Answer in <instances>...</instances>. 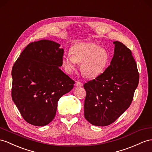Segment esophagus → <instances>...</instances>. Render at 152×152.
<instances>
[{
  "label": "esophagus",
  "mask_w": 152,
  "mask_h": 152,
  "mask_svg": "<svg viewBox=\"0 0 152 152\" xmlns=\"http://www.w3.org/2000/svg\"><path fill=\"white\" fill-rule=\"evenodd\" d=\"M76 86L77 87H81V86H83V83L81 82V81H77V82H76Z\"/></svg>",
  "instance_id": "1"
}]
</instances>
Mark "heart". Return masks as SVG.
Wrapping results in <instances>:
<instances>
[{"label":"heart","mask_w":152,"mask_h":152,"mask_svg":"<svg viewBox=\"0 0 152 152\" xmlns=\"http://www.w3.org/2000/svg\"><path fill=\"white\" fill-rule=\"evenodd\" d=\"M71 53L65 54L62 59L65 71L72 73L77 64L81 63V71L90 78L102 74L109 59L106 49L92 42H81L75 45L71 49Z\"/></svg>","instance_id":"1"}]
</instances>
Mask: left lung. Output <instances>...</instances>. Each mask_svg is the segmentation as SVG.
<instances>
[{
  "label": "left lung",
  "mask_w": 152,
  "mask_h": 152,
  "mask_svg": "<svg viewBox=\"0 0 152 152\" xmlns=\"http://www.w3.org/2000/svg\"><path fill=\"white\" fill-rule=\"evenodd\" d=\"M110 64L95 80L83 85L86 91L84 116L95 126L114 123L127 110L137 87L139 75L130 49L115 41Z\"/></svg>",
  "instance_id": "left-lung-1"
}]
</instances>
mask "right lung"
<instances>
[{
    "instance_id": "add662e5",
    "label": "right lung",
    "mask_w": 152,
    "mask_h": 152,
    "mask_svg": "<svg viewBox=\"0 0 152 152\" xmlns=\"http://www.w3.org/2000/svg\"><path fill=\"white\" fill-rule=\"evenodd\" d=\"M60 46L48 40L30 43L13 66L11 97L22 118L32 125L51 122L58 100L75 83L59 67L64 56Z\"/></svg>"
}]
</instances>
